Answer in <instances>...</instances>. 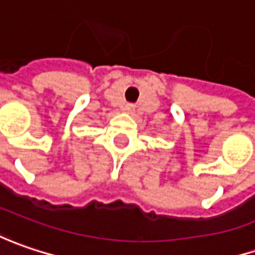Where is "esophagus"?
I'll return each instance as SVG.
<instances>
[{
	"label": "esophagus",
	"mask_w": 255,
	"mask_h": 255,
	"mask_svg": "<svg viewBox=\"0 0 255 255\" xmlns=\"http://www.w3.org/2000/svg\"><path fill=\"white\" fill-rule=\"evenodd\" d=\"M123 110H124L126 113H132V111L135 110V107L132 106V104H126V106L123 107Z\"/></svg>",
	"instance_id": "34e87169"
}]
</instances>
